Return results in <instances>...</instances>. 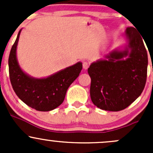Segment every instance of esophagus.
<instances>
[{"label":"esophagus","mask_w":153,"mask_h":153,"mask_svg":"<svg viewBox=\"0 0 153 153\" xmlns=\"http://www.w3.org/2000/svg\"><path fill=\"white\" fill-rule=\"evenodd\" d=\"M89 63L86 62V61H84V63H83V68H84V69H87L88 67H89Z\"/></svg>","instance_id":"esophagus-1"}]
</instances>
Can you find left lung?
Here are the masks:
<instances>
[{
    "label": "left lung",
    "instance_id": "left-lung-1",
    "mask_svg": "<svg viewBox=\"0 0 153 153\" xmlns=\"http://www.w3.org/2000/svg\"><path fill=\"white\" fill-rule=\"evenodd\" d=\"M129 47L114 51L107 60L93 63L88 69L91 78L90 97L97 107L106 111L126 109L142 93L147 76L148 57L141 35L134 27H127ZM129 55V58H123Z\"/></svg>",
    "mask_w": 153,
    "mask_h": 153
}]
</instances>
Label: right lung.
Masks as SVG:
<instances>
[{
    "mask_svg": "<svg viewBox=\"0 0 153 153\" xmlns=\"http://www.w3.org/2000/svg\"><path fill=\"white\" fill-rule=\"evenodd\" d=\"M20 33L21 30L9 56V73L12 88L18 98L32 109L42 112L52 110L63 103L68 88L82 69V64L77 63L47 78H31L21 70L17 61L16 48Z\"/></svg>",
    "mask_w": 153,
    "mask_h": 153,
    "instance_id": "add662e5",
    "label": "right lung"
}]
</instances>
